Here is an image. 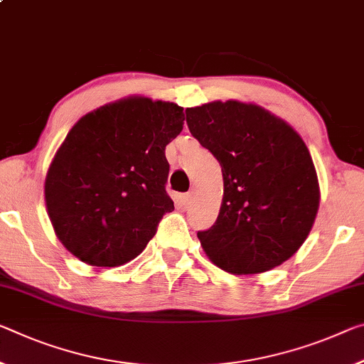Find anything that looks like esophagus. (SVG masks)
I'll return each mask as SVG.
<instances>
[{
  "instance_id": "1",
  "label": "esophagus",
  "mask_w": 364,
  "mask_h": 364,
  "mask_svg": "<svg viewBox=\"0 0 364 364\" xmlns=\"http://www.w3.org/2000/svg\"><path fill=\"white\" fill-rule=\"evenodd\" d=\"M180 199H181V204L188 205L189 203H191V199H193V193H186V194H183Z\"/></svg>"
}]
</instances>
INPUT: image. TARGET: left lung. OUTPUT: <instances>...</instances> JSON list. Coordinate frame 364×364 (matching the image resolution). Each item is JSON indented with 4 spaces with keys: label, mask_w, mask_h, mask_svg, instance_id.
Returning <instances> with one entry per match:
<instances>
[{
    "label": "left lung",
    "mask_w": 364,
    "mask_h": 364,
    "mask_svg": "<svg viewBox=\"0 0 364 364\" xmlns=\"http://www.w3.org/2000/svg\"><path fill=\"white\" fill-rule=\"evenodd\" d=\"M186 123L223 175L217 220L198 232L205 255L236 275L290 259L319 209L316 168L298 132L267 109L236 100L186 108Z\"/></svg>",
    "instance_id": "obj_1"
}]
</instances>
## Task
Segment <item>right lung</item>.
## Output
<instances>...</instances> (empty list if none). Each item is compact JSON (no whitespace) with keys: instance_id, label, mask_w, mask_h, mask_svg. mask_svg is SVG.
Returning <instances> with one entry per match:
<instances>
[{"instance_id":"obj_1","label":"right lung","mask_w":364,"mask_h":364,"mask_svg":"<svg viewBox=\"0 0 364 364\" xmlns=\"http://www.w3.org/2000/svg\"><path fill=\"white\" fill-rule=\"evenodd\" d=\"M176 103L129 97L80 118L45 178V203L66 250L97 267L139 256L175 209L165 147L183 129Z\"/></svg>"}]
</instances>
